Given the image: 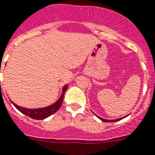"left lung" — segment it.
Segmentation results:
<instances>
[{"label":"left lung","instance_id":"1","mask_svg":"<svg viewBox=\"0 0 155 155\" xmlns=\"http://www.w3.org/2000/svg\"><path fill=\"white\" fill-rule=\"evenodd\" d=\"M96 116H97V115H96ZM127 116H128V115H127ZM127 116H125V117H127ZM97 117H98L99 119L100 120H101V121H102V122H117V121H119V120H121V119H122V118H123V117H122V118H118V119H114V120H107V119H104V118H102V117H99V116H97Z\"/></svg>","mask_w":155,"mask_h":155}]
</instances>
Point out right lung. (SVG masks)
<instances>
[{"label":"right lung","instance_id":"obj_1","mask_svg":"<svg viewBox=\"0 0 155 155\" xmlns=\"http://www.w3.org/2000/svg\"><path fill=\"white\" fill-rule=\"evenodd\" d=\"M68 85H65L62 89V92H61V95L59 97L58 101L56 102H54V104H52L50 106H48L46 107H43V108H37V109H28V108H25L22 106H20L14 103L13 101H11V102L13 103V106L16 108L21 112L22 114L27 115L28 117H30L31 118L33 119H38V120H42L46 118V117H49L50 115L54 114V113H56L57 111L60 109L61 104H62L63 98H64V94H65V91L67 90Z\"/></svg>","mask_w":155,"mask_h":155}]
</instances>
